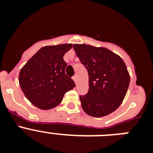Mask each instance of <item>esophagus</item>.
Masks as SVG:
<instances>
[{
  "label": "esophagus",
  "mask_w": 153,
  "mask_h": 153,
  "mask_svg": "<svg viewBox=\"0 0 153 153\" xmlns=\"http://www.w3.org/2000/svg\"><path fill=\"white\" fill-rule=\"evenodd\" d=\"M73 79H74V82L76 83V76H73Z\"/></svg>",
  "instance_id": "1"
}]
</instances>
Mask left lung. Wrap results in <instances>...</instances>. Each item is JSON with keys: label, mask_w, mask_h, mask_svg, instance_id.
<instances>
[{"label": "left lung", "mask_w": 153, "mask_h": 153, "mask_svg": "<svg viewBox=\"0 0 153 153\" xmlns=\"http://www.w3.org/2000/svg\"><path fill=\"white\" fill-rule=\"evenodd\" d=\"M73 47L89 76L88 92L79 96L83 109L94 117L113 113L122 103L130 81L124 61L104 47L86 44Z\"/></svg>", "instance_id": "8db88e82"}]
</instances>
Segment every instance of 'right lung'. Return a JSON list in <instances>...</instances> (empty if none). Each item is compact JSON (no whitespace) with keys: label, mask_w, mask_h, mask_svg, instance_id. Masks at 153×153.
<instances>
[{"label":"right lung","mask_w":153,"mask_h":153,"mask_svg":"<svg viewBox=\"0 0 153 153\" xmlns=\"http://www.w3.org/2000/svg\"><path fill=\"white\" fill-rule=\"evenodd\" d=\"M72 44L42 47L27 62L19 74V83L28 100L39 109H50L61 102L76 85L65 74L63 56Z\"/></svg>","instance_id":"right-lung-1"}]
</instances>
